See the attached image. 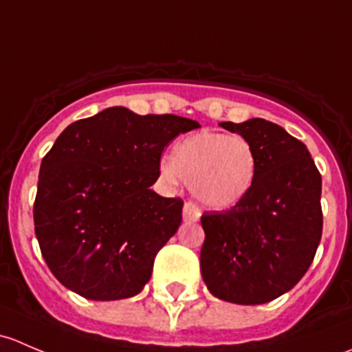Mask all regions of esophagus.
Segmentation results:
<instances>
[{"label": "esophagus", "mask_w": 352, "mask_h": 352, "mask_svg": "<svg viewBox=\"0 0 352 352\" xmlns=\"http://www.w3.org/2000/svg\"><path fill=\"white\" fill-rule=\"evenodd\" d=\"M182 216H184V221L196 223L197 219L201 218V211H199L197 206H194L192 202H186V206H184Z\"/></svg>", "instance_id": "1"}]
</instances>
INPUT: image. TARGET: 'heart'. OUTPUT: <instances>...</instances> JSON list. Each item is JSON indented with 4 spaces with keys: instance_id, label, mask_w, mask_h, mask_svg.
I'll return each instance as SVG.
<instances>
[{
    "instance_id": "heart-1",
    "label": "heart",
    "mask_w": 352,
    "mask_h": 352,
    "mask_svg": "<svg viewBox=\"0 0 352 352\" xmlns=\"http://www.w3.org/2000/svg\"><path fill=\"white\" fill-rule=\"evenodd\" d=\"M160 170L168 182L182 179L189 184L204 208L225 211L239 206L254 189L258 160L242 136L199 131L180 140Z\"/></svg>"
}]
</instances>
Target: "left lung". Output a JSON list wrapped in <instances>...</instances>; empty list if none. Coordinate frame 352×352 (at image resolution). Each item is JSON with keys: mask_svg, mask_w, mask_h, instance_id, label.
Wrapping results in <instances>:
<instances>
[{"mask_svg": "<svg viewBox=\"0 0 352 352\" xmlns=\"http://www.w3.org/2000/svg\"><path fill=\"white\" fill-rule=\"evenodd\" d=\"M254 146V189L228 211L204 212L201 274L209 293L262 305L305 276L322 239V177L301 141L265 119L221 122Z\"/></svg>", "mask_w": 352, "mask_h": 352, "instance_id": "1", "label": "left lung"}]
</instances>
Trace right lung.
I'll return each instance as SVG.
<instances>
[{
	"label": "right lung",
	"instance_id": "obj_1",
	"mask_svg": "<svg viewBox=\"0 0 352 352\" xmlns=\"http://www.w3.org/2000/svg\"><path fill=\"white\" fill-rule=\"evenodd\" d=\"M186 117L110 107L69 124L44 156L34 204L42 257L63 286L87 300L141 293L160 248L182 223V199L150 187Z\"/></svg>",
	"mask_w": 352,
	"mask_h": 352
}]
</instances>
